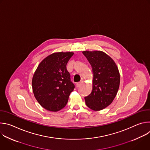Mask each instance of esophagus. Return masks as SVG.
I'll return each instance as SVG.
<instances>
[{
    "label": "esophagus",
    "instance_id": "obj_1",
    "mask_svg": "<svg viewBox=\"0 0 150 150\" xmlns=\"http://www.w3.org/2000/svg\"><path fill=\"white\" fill-rule=\"evenodd\" d=\"M82 83H83V81H80V82H77L76 83V87H79L82 84Z\"/></svg>",
    "mask_w": 150,
    "mask_h": 150
}]
</instances>
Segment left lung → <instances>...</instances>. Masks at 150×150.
I'll return each instance as SVG.
<instances>
[{
	"label": "left lung",
	"mask_w": 150,
	"mask_h": 150,
	"mask_svg": "<svg viewBox=\"0 0 150 150\" xmlns=\"http://www.w3.org/2000/svg\"><path fill=\"white\" fill-rule=\"evenodd\" d=\"M92 67L93 79L91 94L85 103L94 111L109 106L115 98L120 85V74L115 61L102 51H83Z\"/></svg>",
	"instance_id": "left-lung-1"
}]
</instances>
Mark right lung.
<instances>
[{"mask_svg": "<svg viewBox=\"0 0 150 150\" xmlns=\"http://www.w3.org/2000/svg\"><path fill=\"white\" fill-rule=\"evenodd\" d=\"M73 52L53 53L42 60L36 69L32 87L35 98L45 109L57 112L65 107L75 85L67 65Z\"/></svg>", "mask_w": 150, "mask_h": 150, "instance_id": "right-lung-1", "label": "right lung"}]
</instances>
